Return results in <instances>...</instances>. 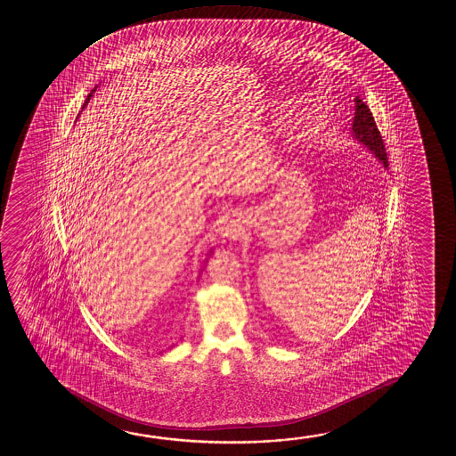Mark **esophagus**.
Masks as SVG:
<instances>
[{
  "instance_id": "1",
  "label": "esophagus",
  "mask_w": 456,
  "mask_h": 456,
  "mask_svg": "<svg viewBox=\"0 0 456 456\" xmlns=\"http://www.w3.org/2000/svg\"><path fill=\"white\" fill-rule=\"evenodd\" d=\"M238 229H240V219L237 216H225L223 224L219 227V232H221V237L229 238L235 237Z\"/></svg>"
}]
</instances>
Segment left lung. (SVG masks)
I'll use <instances>...</instances> for the list:
<instances>
[{"instance_id":"left-lung-1","label":"left lung","mask_w":456,"mask_h":456,"mask_svg":"<svg viewBox=\"0 0 456 456\" xmlns=\"http://www.w3.org/2000/svg\"><path fill=\"white\" fill-rule=\"evenodd\" d=\"M352 134L383 163L385 168H387V148L381 140L380 131L377 129L370 109L360 100V96L355 98V117L352 121Z\"/></svg>"}]
</instances>
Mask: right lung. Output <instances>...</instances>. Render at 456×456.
Wrapping results in <instances>:
<instances>
[{
    "label": "right lung",
    "mask_w": 456,
    "mask_h": 456,
    "mask_svg": "<svg viewBox=\"0 0 456 456\" xmlns=\"http://www.w3.org/2000/svg\"><path fill=\"white\" fill-rule=\"evenodd\" d=\"M94 90H92V94H88L87 100H86V102H84V106H87L88 101H90V98H92V96H94Z\"/></svg>",
    "instance_id": "obj_1"
}]
</instances>
